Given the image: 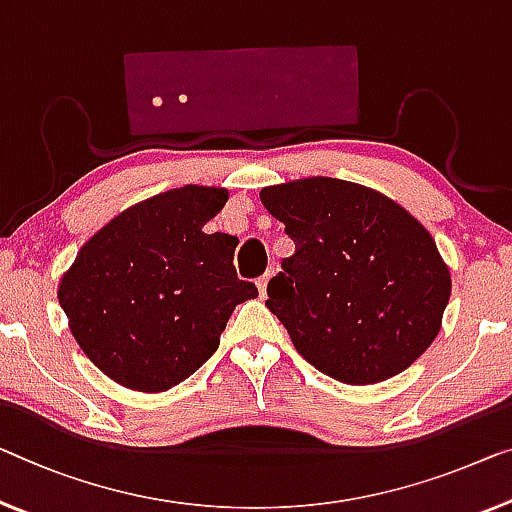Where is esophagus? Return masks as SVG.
Segmentation results:
<instances>
[{
	"label": "esophagus",
	"mask_w": 512,
	"mask_h": 512,
	"mask_svg": "<svg viewBox=\"0 0 512 512\" xmlns=\"http://www.w3.org/2000/svg\"><path fill=\"white\" fill-rule=\"evenodd\" d=\"M271 276H273V271H266L264 276L257 280V289H259V296H262V299H264V296H266V285H269Z\"/></svg>",
	"instance_id": "esophagus-1"
}]
</instances>
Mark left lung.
I'll list each match as a JSON object with an SVG mask.
<instances>
[{"label": "left lung", "instance_id": "obj_1", "mask_svg": "<svg viewBox=\"0 0 512 512\" xmlns=\"http://www.w3.org/2000/svg\"><path fill=\"white\" fill-rule=\"evenodd\" d=\"M259 200L296 248L266 287V308L305 361L342 384L370 386L432 345L451 271L407 209L331 177L266 186Z\"/></svg>", "mask_w": 512, "mask_h": 512}]
</instances>
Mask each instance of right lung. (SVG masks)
<instances>
[{
	"mask_svg": "<svg viewBox=\"0 0 512 512\" xmlns=\"http://www.w3.org/2000/svg\"><path fill=\"white\" fill-rule=\"evenodd\" d=\"M227 188L188 186L133 204L78 250L59 280V303L82 352L103 375L163 393L216 352L227 319L255 299L239 280V239L202 230Z\"/></svg>",
	"mask_w": 512,
	"mask_h": 512,
	"instance_id": "obj_1",
	"label": "right lung"
}]
</instances>
